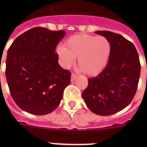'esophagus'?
Wrapping results in <instances>:
<instances>
[{
  "label": "esophagus",
  "instance_id": "obj_1",
  "mask_svg": "<svg viewBox=\"0 0 147 147\" xmlns=\"http://www.w3.org/2000/svg\"><path fill=\"white\" fill-rule=\"evenodd\" d=\"M76 78H77V75H76V74H75V73H72V74H71V80L72 81V82H73V81L75 80V79H76Z\"/></svg>",
  "mask_w": 147,
  "mask_h": 147
}]
</instances>
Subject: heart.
<instances>
[{
  "instance_id": "b5f03b06",
  "label": "heart",
  "mask_w": 147,
  "mask_h": 147,
  "mask_svg": "<svg viewBox=\"0 0 147 147\" xmlns=\"http://www.w3.org/2000/svg\"><path fill=\"white\" fill-rule=\"evenodd\" d=\"M57 53L64 66L69 68L78 58V67L91 76H98L107 66L111 45L108 39L100 36L77 34L66 40L65 47H59Z\"/></svg>"
}]
</instances>
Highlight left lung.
Instances as JSON below:
<instances>
[{"label":"left lung","instance_id":"obj_1","mask_svg":"<svg viewBox=\"0 0 147 147\" xmlns=\"http://www.w3.org/2000/svg\"><path fill=\"white\" fill-rule=\"evenodd\" d=\"M95 33L108 39L111 53L102 72L88 78V85L82 95L91 111L108 116L121 111L132 101L141 65L134 45L123 36L111 31Z\"/></svg>","mask_w":147,"mask_h":147}]
</instances>
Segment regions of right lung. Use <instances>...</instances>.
Segmentation results:
<instances>
[{"label":"right lung","instance_id":"add662e5","mask_svg":"<svg viewBox=\"0 0 147 147\" xmlns=\"http://www.w3.org/2000/svg\"><path fill=\"white\" fill-rule=\"evenodd\" d=\"M65 31L34 27L22 33L7 51L5 75L11 97L20 108L36 115L59 105L71 72L58 63L56 46Z\"/></svg>","mask_w":147,"mask_h":147}]
</instances>
